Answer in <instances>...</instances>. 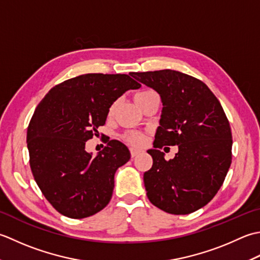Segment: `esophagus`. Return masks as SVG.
Listing matches in <instances>:
<instances>
[{
  "label": "esophagus",
  "instance_id": "1",
  "mask_svg": "<svg viewBox=\"0 0 260 260\" xmlns=\"http://www.w3.org/2000/svg\"><path fill=\"white\" fill-rule=\"evenodd\" d=\"M141 151H142V150H140V149H136V148H131V149H130L131 157H136V156H138Z\"/></svg>",
  "mask_w": 260,
  "mask_h": 260
}]
</instances>
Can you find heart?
<instances>
[{
    "instance_id": "obj_1",
    "label": "heart",
    "mask_w": 260,
    "mask_h": 260,
    "mask_svg": "<svg viewBox=\"0 0 260 260\" xmlns=\"http://www.w3.org/2000/svg\"><path fill=\"white\" fill-rule=\"evenodd\" d=\"M150 94H155V92L150 91V89H145V91H141L139 93H137L136 96H135L136 102H137V101H139L140 99H142V98L148 96V95H150ZM114 110H115V104H112V105H111V108L109 109V115L110 116L114 113ZM123 139L126 142H128V144H130L131 146H136V147L144 146L145 142H146V137L140 131H129V132H126V134H124V136H123Z\"/></svg>"
}]
</instances>
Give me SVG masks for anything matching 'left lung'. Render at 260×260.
I'll use <instances>...</instances> for the list:
<instances>
[{
  "label": "left lung",
  "mask_w": 260,
  "mask_h": 260,
  "mask_svg": "<svg viewBox=\"0 0 260 260\" xmlns=\"http://www.w3.org/2000/svg\"><path fill=\"white\" fill-rule=\"evenodd\" d=\"M160 95L162 110L153 141L152 167L144 174L147 197L171 214L203 208L222 186L232 159V135L219 100L205 84L187 74L162 70L130 73ZM178 145L166 161L159 149Z\"/></svg>",
  "instance_id": "8db88e82"
}]
</instances>
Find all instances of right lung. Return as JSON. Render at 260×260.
I'll use <instances>...</instances> for the list:
<instances>
[{
  "label": "right lung",
  "instance_id": "1",
  "mask_svg": "<svg viewBox=\"0 0 260 260\" xmlns=\"http://www.w3.org/2000/svg\"><path fill=\"white\" fill-rule=\"evenodd\" d=\"M140 86L125 74H85L54 86L38 104L26 132L30 167L60 214L83 219L109 204L114 174L129 161L130 151L110 140L93 157L85 144L105 124L111 105Z\"/></svg>",
  "mask_w": 260,
  "mask_h": 260
}]
</instances>
